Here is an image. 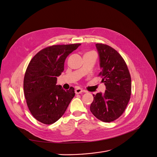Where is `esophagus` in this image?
Instances as JSON below:
<instances>
[{
  "label": "esophagus",
  "instance_id": "esophagus-1",
  "mask_svg": "<svg viewBox=\"0 0 157 157\" xmlns=\"http://www.w3.org/2000/svg\"><path fill=\"white\" fill-rule=\"evenodd\" d=\"M83 92V90L80 88H77L75 89V93L76 94H81Z\"/></svg>",
  "mask_w": 157,
  "mask_h": 157
}]
</instances>
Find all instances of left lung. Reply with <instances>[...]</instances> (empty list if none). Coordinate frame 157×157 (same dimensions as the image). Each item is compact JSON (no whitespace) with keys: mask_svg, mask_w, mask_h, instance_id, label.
<instances>
[{"mask_svg":"<svg viewBox=\"0 0 157 157\" xmlns=\"http://www.w3.org/2000/svg\"><path fill=\"white\" fill-rule=\"evenodd\" d=\"M100 59L101 82L106 86L105 94H93L90 111L99 120L113 122L124 113L132 92L131 77L124 59L118 52L107 44H96Z\"/></svg>","mask_w":157,"mask_h":157,"instance_id":"8db88e82","label":"left lung"}]
</instances>
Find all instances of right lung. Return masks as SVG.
<instances>
[{
	"instance_id": "obj_1",
	"label": "right lung",
	"mask_w": 157,
	"mask_h": 157,
	"mask_svg": "<svg viewBox=\"0 0 157 157\" xmlns=\"http://www.w3.org/2000/svg\"><path fill=\"white\" fill-rule=\"evenodd\" d=\"M80 45L48 46L30 61L23 80V90L27 107L38 121L52 124L58 121L75 96L73 87L65 91L56 82L64 70L66 58Z\"/></svg>"
}]
</instances>
